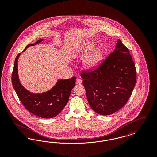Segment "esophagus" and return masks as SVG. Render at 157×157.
Here are the masks:
<instances>
[{
  "instance_id": "esophagus-1",
  "label": "esophagus",
  "mask_w": 157,
  "mask_h": 157,
  "mask_svg": "<svg viewBox=\"0 0 157 157\" xmlns=\"http://www.w3.org/2000/svg\"><path fill=\"white\" fill-rule=\"evenodd\" d=\"M81 83H82V80H81L80 78H78L76 79V83L77 85H79V84H81Z\"/></svg>"
}]
</instances>
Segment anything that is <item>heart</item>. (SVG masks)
Returning a JSON list of instances; mask_svg holds the SVG:
<instances>
[{
	"label": "heart",
	"instance_id": "1",
	"mask_svg": "<svg viewBox=\"0 0 157 157\" xmlns=\"http://www.w3.org/2000/svg\"><path fill=\"white\" fill-rule=\"evenodd\" d=\"M95 45L96 44L94 41H88L86 42L77 49L75 53V56H84L88 54L94 48ZM104 56V49L101 47H98L85 58L83 61V66L86 71H94L102 63Z\"/></svg>",
	"mask_w": 157,
	"mask_h": 157
}]
</instances>
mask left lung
Here are the masks:
<instances>
[{
	"mask_svg": "<svg viewBox=\"0 0 157 157\" xmlns=\"http://www.w3.org/2000/svg\"><path fill=\"white\" fill-rule=\"evenodd\" d=\"M136 72L128 49L118 39L114 51L97 69L81 74L91 108L102 115L119 111L131 95Z\"/></svg>",
	"mask_w": 157,
	"mask_h": 157,
	"instance_id": "1",
	"label": "left lung"
}]
</instances>
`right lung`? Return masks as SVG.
I'll use <instances>...</instances> for the list:
<instances>
[{
    "label": "right lung",
    "instance_id": "obj_1",
    "mask_svg": "<svg viewBox=\"0 0 157 157\" xmlns=\"http://www.w3.org/2000/svg\"><path fill=\"white\" fill-rule=\"evenodd\" d=\"M43 40V39H40L35 44L28 45L23 52L30 46L37 45ZM21 54V53H19L15 59L12 75L13 87L17 97L25 108L37 117L52 118L57 116L68 102L71 92L75 86L76 77L58 80L48 91L42 93L31 92L23 86L19 78L17 62Z\"/></svg>",
    "mask_w": 157,
    "mask_h": 157
}]
</instances>
